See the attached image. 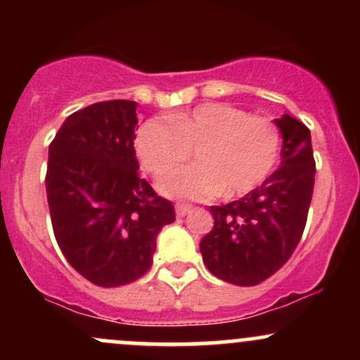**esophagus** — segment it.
<instances>
[{
    "label": "esophagus",
    "mask_w": 360,
    "mask_h": 360,
    "mask_svg": "<svg viewBox=\"0 0 360 360\" xmlns=\"http://www.w3.org/2000/svg\"><path fill=\"white\" fill-rule=\"evenodd\" d=\"M189 212H191V205H186V203H177L176 205V217L183 218Z\"/></svg>",
    "instance_id": "esophagus-1"
}]
</instances>
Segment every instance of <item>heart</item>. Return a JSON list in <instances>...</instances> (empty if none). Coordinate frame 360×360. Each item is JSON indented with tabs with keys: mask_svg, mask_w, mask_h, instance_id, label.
Returning a JSON list of instances; mask_svg holds the SVG:
<instances>
[{
	"mask_svg": "<svg viewBox=\"0 0 360 360\" xmlns=\"http://www.w3.org/2000/svg\"><path fill=\"white\" fill-rule=\"evenodd\" d=\"M197 164L159 181V191L181 200L206 201L223 193L237 198L254 191L276 167L281 131L271 118L250 117L226 103H206L186 113L150 120L135 139L140 166L154 176L185 162Z\"/></svg>",
	"mask_w": 360,
	"mask_h": 360,
	"instance_id": "1",
	"label": "heart"
}]
</instances>
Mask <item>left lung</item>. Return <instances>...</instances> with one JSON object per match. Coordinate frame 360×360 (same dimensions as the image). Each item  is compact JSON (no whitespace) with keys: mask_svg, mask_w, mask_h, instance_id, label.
Instances as JSON below:
<instances>
[{"mask_svg":"<svg viewBox=\"0 0 360 360\" xmlns=\"http://www.w3.org/2000/svg\"><path fill=\"white\" fill-rule=\"evenodd\" d=\"M283 135L281 166L240 200L210 206L213 230L200 242L212 274L255 286L279 271L301 240L315 186L311 135L300 120H274Z\"/></svg>","mask_w":360,"mask_h":360,"instance_id":"8db88e82","label":"left lung"}]
</instances>
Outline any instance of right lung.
Instances as JSON below:
<instances>
[{"mask_svg":"<svg viewBox=\"0 0 360 360\" xmlns=\"http://www.w3.org/2000/svg\"><path fill=\"white\" fill-rule=\"evenodd\" d=\"M137 103L101 101L69 115L49 146L53 235L68 262L101 288L142 278L155 238L176 220L171 201L139 176Z\"/></svg>","mask_w":360,"mask_h":360,"instance_id":"right-lung-1","label":"right lung"}]
</instances>
